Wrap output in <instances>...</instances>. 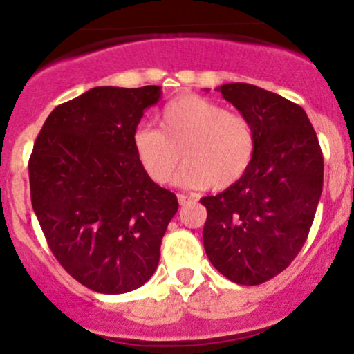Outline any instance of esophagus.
<instances>
[{"instance_id": "obj_1", "label": "esophagus", "mask_w": 354, "mask_h": 354, "mask_svg": "<svg viewBox=\"0 0 354 354\" xmlns=\"http://www.w3.org/2000/svg\"><path fill=\"white\" fill-rule=\"evenodd\" d=\"M189 201H191V198L186 196V194H178V203H180L181 206L186 205V203H189Z\"/></svg>"}]
</instances>
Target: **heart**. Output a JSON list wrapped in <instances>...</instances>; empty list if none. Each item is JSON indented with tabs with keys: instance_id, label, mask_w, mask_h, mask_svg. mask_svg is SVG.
<instances>
[{
	"instance_id": "obj_1",
	"label": "heart",
	"mask_w": 354,
	"mask_h": 354,
	"mask_svg": "<svg viewBox=\"0 0 354 354\" xmlns=\"http://www.w3.org/2000/svg\"><path fill=\"white\" fill-rule=\"evenodd\" d=\"M158 123L160 129L140 126L133 135L138 161L158 185L171 180L183 161L178 185L223 191L241 181L253 165V123L214 101L180 96L166 104Z\"/></svg>"
}]
</instances>
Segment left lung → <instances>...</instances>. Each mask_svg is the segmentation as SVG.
I'll return each mask as SVG.
<instances>
[{
  "mask_svg": "<svg viewBox=\"0 0 354 354\" xmlns=\"http://www.w3.org/2000/svg\"><path fill=\"white\" fill-rule=\"evenodd\" d=\"M254 126L256 156L241 181L201 198L203 245L233 283L274 278L299 253L323 191V153L301 106L248 83L216 88Z\"/></svg>",
  "mask_w": 354,
  "mask_h": 354,
  "instance_id": "obj_1",
  "label": "left lung"
}]
</instances>
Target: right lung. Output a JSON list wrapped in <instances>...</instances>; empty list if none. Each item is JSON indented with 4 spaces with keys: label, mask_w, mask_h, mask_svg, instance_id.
<instances>
[{
    "label": "right lung",
    "mask_w": 354,
    "mask_h": 354,
    "mask_svg": "<svg viewBox=\"0 0 354 354\" xmlns=\"http://www.w3.org/2000/svg\"><path fill=\"white\" fill-rule=\"evenodd\" d=\"M161 86H98L59 104L36 138L31 205L59 265L104 295L136 290L160 261L176 194L138 161L133 135Z\"/></svg>",
    "instance_id": "obj_1"
}]
</instances>
